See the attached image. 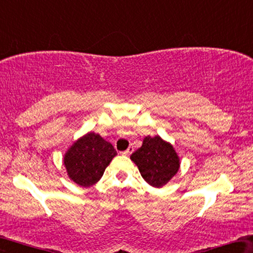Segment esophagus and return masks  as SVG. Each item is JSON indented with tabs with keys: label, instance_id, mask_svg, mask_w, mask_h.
<instances>
[{
	"label": "esophagus",
	"instance_id": "obj_1",
	"mask_svg": "<svg viewBox=\"0 0 253 253\" xmlns=\"http://www.w3.org/2000/svg\"><path fill=\"white\" fill-rule=\"evenodd\" d=\"M132 152H133V146H129V147H127L126 151L122 152V154L123 155H130L131 153H132Z\"/></svg>",
	"mask_w": 253,
	"mask_h": 253
}]
</instances>
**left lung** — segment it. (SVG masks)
I'll list each match as a JSON object with an SVG mask.
<instances>
[{
    "label": "left lung",
    "instance_id": "obj_1",
    "mask_svg": "<svg viewBox=\"0 0 253 253\" xmlns=\"http://www.w3.org/2000/svg\"><path fill=\"white\" fill-rule=\"evenodd\" d=\"M148 184L162 188L178 171L181 160L169 141L160 136H147L143 145L130 157Z\"/></svg>",
    "mask_w": 253,
    "mask_h": 253
}]
</instances>
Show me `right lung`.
<instances>
[{"mask_svg":"<svg viewBox=\"0 0 253 253\" xmlns=\"http://www.w3.org/2000/svg\"><path fill=\"white\" fill-rule=\"evenodd\" d=\"M117 155L115 148L99 133L87 132L68 148L63 157L69 178L83 188L94 185Z\"/></svg>","mask_w":253,"mask_h":253,"instance_id":"right-lung-1","label":"right lung"}]
</instances>
